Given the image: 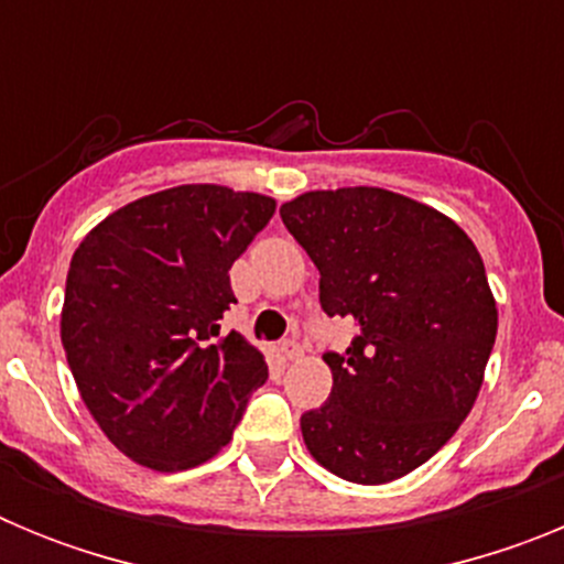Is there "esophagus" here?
Instances as JSON below:
<instances>
[{"label": "esophagus", "instance_id": "1", "mask_svg": "<svg viewBox=\"0 0 564 564\" xmlns=\"http://www.w3.org/2000/svg\"><path fill=\"white\" fill-rule=\"evenodd\" d=\"M279 352H282L288 361H296V358H302V344H299L296 338H285V341L279 344Z\"/></svg>", "mask_w": 564, "mask_h": 564}]
</instances>
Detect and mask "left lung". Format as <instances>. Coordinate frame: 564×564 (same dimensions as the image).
<instances>
[{
    "label": "left lung",
    "mask_w": 564,
    "mask_h": 564,
    "mask_svg": "<svg viewBox=\"0 0 564 564\" xmlns=\"http://www.w3.org/2000/svg\"><path fill=\"white\" fill-rule=\"evenodd\" d=\"M318 268L327 316L358 327L325 352L333 390L302 415L307 452L341 480L410 475L475 406L497 305L475 242L435 208L387 188L307 192L279 208Z\"/></svg>",
    "instance_id": "8db88e82"
}]
</instances>
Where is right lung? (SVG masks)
I'll return each mask as SVG.
<instances>
[{
  "instance_id": "add662e5",
  "label": "right lung",
  "mask_w": 564,
  "mask_h": 564,
  "mask_svg": "<svg viewBox=\"0 0 564 564\" xmlns=\"http://www.w3.org/2000/svg\"><path fill=\"white\" fill-rule=\"evenodd\" d=\"M276 212L271 197L177 186L109 214L73 253L62 344L89 415L158 471L206 463L231 441L268 364L239 333L234 259Z\"/></svg>"
}]
</instances>
